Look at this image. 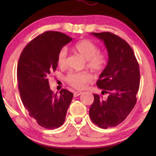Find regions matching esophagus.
Returning <instances> with one entry per match:
<instances>
[{
	"label": "esophagus",
	"mask_w": 156,
	"mask_h": 156,
	"mask_svg": "<svg viewBox=\"0 0 156 156\" xmlns=\"http://www.w3.org/2000/svg\"><path fill=\"white\" fill-rule=\"evenodd\" d=\"M81 94H82L81 91H75L74 93H73V96H74V97H76V96H80Z\"/></svg>",
	"instance_id": "obj_1"
}]
</instances>
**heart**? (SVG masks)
<instances>
[{
  "label": "heart",
  "mask_w": 156,
  "mask_h": 156,
  "mask_svg": "<svg viewBox=\"0 0 156 156\" xmlns=\"http://www.w3.org/2000/svg\"><path fill=\"white\" fill-rule=\"evenodd\" d=\"M74 51L87 60V66L94 72L103 69L107 62L106 55L99 52L96 44L87 39H84L76 43ZM67 51L65 48L60 50L58 54L57 62L59 67H65L67 65ZM68 84L76 89H83L87 83L91 80V76L87 72H69L66 76Z\"/></svg>",
  "instance_id": "b5f03b06"
}]
</instances>
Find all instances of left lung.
I'll use <instances>...</instances> for the list:
<instances>
[{
    "label": "left lung",
    "instance_id": "obj_1",
    "mask_svg": "<svg viewBox=\"0 0 156 156\" xmlns=\"http://www.w3.org/2000/svg\"><path fill=\"white\" fill-rule=\"evenodd\" d=\"M104 42L109 60L97 86L102 94H94L89 116L100 128L113 127L125 120L136 105L140 87V69L133 49L120 37L111 32L91 33Z\"/></svg>",
    "mask_w": 156,
    "mask_h": 156
}]
</instances>
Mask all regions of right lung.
Returning <instances> with one entry per match:
<instances>
[{
	"instance_id": "1",
	"label": "right lung",
	"mask_w": 156,
	"mask_h": 156,
	"mask_svg": "<svg viewBox=\"0 0 156 156\" xmlns=\"http://www.w3.org/2000/svg\"><path fill=\"white\" fill-rule=\"evenodd\" d=\"M72 38L48 31L36 36L21 53L17 78L21 100L29 115L42 127L54 129L65 120L73 94L65 89L54 94L48 78L56 69L58 54Z\"/></svg>"
}]
</instances>
